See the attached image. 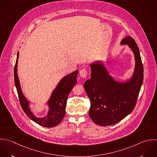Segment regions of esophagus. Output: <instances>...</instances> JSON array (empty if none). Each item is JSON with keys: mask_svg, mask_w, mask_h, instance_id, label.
Instances as JSON below:
<instances>
[{"mask_svg": "<svg viewBox=\"0 0 157 157\" xmlns=\"http://www.w3.org/2000/svg\"><path fill=\"white\" fill-rule=\"evenodd\" d=\"M87 75V71L86 69H82L79 71V75L81 78H85Z\"/></svg>", "mask_w": 157, "mask_h": 157, "instance_id": "34e87169", "label": "esophagus"}]
</instances>
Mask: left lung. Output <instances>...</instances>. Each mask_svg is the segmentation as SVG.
I'll use <instances>...</instances> for the list:
<instances>
[{"label": "left lung", "mask_w": 157, "mask_h": 157, "mask_svg": "<svg viewBox=\"0 0 157 157\" xmlns=\"http://www.w3.org/2000/svg\"><path fill=\"white\" fill-rule=\"evenodd\" d=\"M128 44L135 55V67L131 78L126 82L116 81L101 61L91 63V78L84 82L90 101L89 116L97 125H114L133 110L143 84L144 69L140 50L135 40L127 36L121 43Z\"/></svg>", "instance_id": "left-lung-1"}]
</instances>
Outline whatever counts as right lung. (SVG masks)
I'll return each instance as SVG.
<instances>
[{
    "label": "right lung",
    "mask_w": 157,
    "mask_h": 157,
    "mask_svg": "<svg viewBox=\"0 0 157 157\" xmlns=\"http://www.w3.org/2000/svg\"><path fill=\"white\" fill-rule=\"evenodd\" d=\"M19 52L14 68V84L17 92L21 106L26 115L37 124L48 128L57 126L60 123L65 114V108L68 95L76 83V77L78 70H76L64 76L56 89L52 91L51 97L47 102L49 111L46 116L43 117H36L33 115L30 108V103L24 95L21 88L19 78L17 73V60Z\"/></svg>",
    "instance_id": "obj_1"
}]
</instances>
